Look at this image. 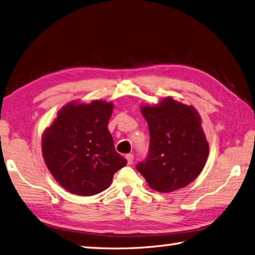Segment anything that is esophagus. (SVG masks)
<instances>
[{
  "label": "esophagus",
  "instance_id": "esophagus-1",
  "mask_svg": "<svg viewBox=\"0 0 255 255\" xmlns=\"http://www.w3.org/2000/svg\"><path fill=\"white\" fill-rule=\"evenodd\" d=\"M126 158H127V160H128V165H132V163H133V160H134V156H133V154H128V155L126 156Z\"/></svg>",
  "mask_w": 255,
  "mask_h": 255
}]
</instances>
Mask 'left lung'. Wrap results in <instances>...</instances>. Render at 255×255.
Instances as JSON below:
<instances>
[{"instance_id":"obj_1","label":"left lung","mask_w":255,"mask_h":255,"mask_svg":"<svg viewBox=\"0 0 255 255\" xmlns=\"http://www.w3.org/2000/svg\"><path fill=\"white\" fill-rule=\"evenodd\" d=\"M140 111L149 128V151L136 165L152 190L169 193L190 184L204 168L209 146L193 106L163 98Z\"/></svg>"}]
</instances>
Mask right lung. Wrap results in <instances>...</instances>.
<instances>
[{
  "mask_svg": "<svg viewBox=\"0 0 255 255\" xmlns=\"http://www.w3.org/2000/svg\"><path fill=\"white\" fill-rule=\"evenodd\" d=\"M113 104L94 100L66 104L42 134L44 162L61 186L90 196L108 189L113 174L127 165L108 129Z\"/></svg>",
  "mask_w": 255,
  "mask_h": 255,
  "instance_id": "1",
  "label": "right lung"
}]
</instances>
